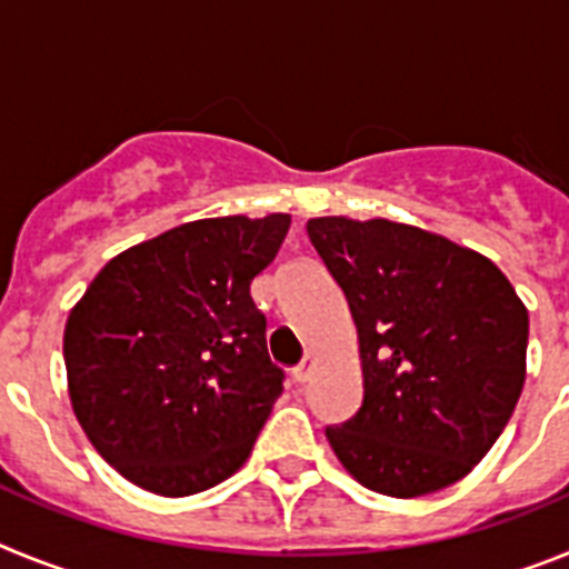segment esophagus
<instances>
[{"label":"esophagus","instance_id":"esophagus-1","mask_svg":"<svg viewBox=\"0 0 569 569\" xmlns=\"http://www.w3.org/2000/svg\"><path fill=\"white\" fill-rule=\"evenodd\" d=\"M310 373H313V359H310V356H305V359H301V365L293 367V381L296 385H305V381L310 379Z\"/></svg>","mask_w":569,"mask_h":569}]
</instances>
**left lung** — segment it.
<instances>
[{
  "label": "left lung",
  "instance_id": "left-lung-1",
  "mask_svg": "<svg viewBox=\"0 0 569 569\" xmlns=\"http://www.w3.org/2000/svg\"><path fill=\"white\" fill-rule=\"evenodd\" d=\"M308 236L359 333L365 399L330 425L333 453L367 490L416 499L487 456L525 387L530 319L476 250L387 219H310Z\"/></svg>",
  "mask_w": 569,
  "mask_h": 569
}]
</instances>
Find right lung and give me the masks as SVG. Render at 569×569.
<instances>
[{
  "mask_svg": "<svg viewBox=\"0 0 569 569\" xmlns=\"http://www.w3.org/2000/svg\"><path fill=\"white\" fill-rule=\"evenodd\" d=\"M290 216L179 224L99 270L64 325L73 413L124 479L193 496L233 476L281 396L250 284Z\"/></svg>",
  "mask_w": 569,
  "mask_h": 569,
  "instance_id": "right-lung-1",
  "label": "right lung"
}]
</instances>
